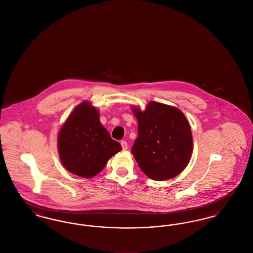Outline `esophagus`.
<instances>
[{
    "label": "esophagus",
    "mask_w": 253,
    "mask_h": 253,
    "mask_svg": "<svg viewBox=\"0 0 253 253\" xmlns=\"http://www.w3.org/2000/svg\"><path fill=\"white\" fill-rule=\"evenodd\" d=\"M121 147H122V150L123 151H126L127 149H128V144H127V142L125 141V140H122L121 142Z\"/></svg>",
    "instance_id": "34e87169"
}]
</instances>
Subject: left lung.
Instances as JSON below:
<instances>
[{"label": "left lung", "mask_w": 253, "mask_h": 253, "mask_svg": "<svg viewBox=\"0 0 253 253\" xmlns=\"http://www.w3.org/2000/svg\"><path fill=\"white\" fill-rule=\"evenodd\" d=\"M138 136L132 154L145 174L154 180L170 179L189 164L193 152L190 124L179 109L151 101L144 111L132 107Z\"/></svg>", "instance_id": "8db88e82"}]
</instances>
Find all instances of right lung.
Listing matches in <instances>:
<instances>
[{
  "label": "right lung",
  "instance_id": "obj_1",
  "mask_svg": "<svg viewBox=\"0 0 253 253\" xmlns=\"http://www.w3.org/2000/svg\"><path fill=\"white\" fill-rule=\"evenodd\" d=\"M58 150L64 168L76 175L91 178L121 150L99 121V113L84 101L74 109L60 128Z\"/></svg>",
  "mask_w": 253,
  "mask_h": 253
}]
</instances>
